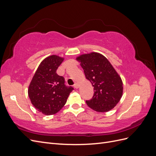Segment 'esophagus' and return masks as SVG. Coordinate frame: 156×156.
I'll return each instance as SVG.
<instances>
[{
	"label": "esophagus",
	"mask_w": 156,
	"mask_h": 156,
	"mask_svg": "<svg viewBox=\"0 0 156 156\" xmlns=\"http://www.w3.org/2000/svg\"><path fill=\"white\" fill-rule=\"evenodd\" d=\"M79 87V84L77 83H75V84H74V88H78Z\"/></svg>",
	"instance_id": "34e87169"
}]
</instances>
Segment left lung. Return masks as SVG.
<instances>
[{"label":"left lung","mask_w":156,"mask_h":156,"mask_svg":"<svg viewBox=\"0 0 156 156\" xmlns=\"http://www.w3.org/2000/svg\"><path fill=\"white\" fill-rule=\"evenodd\" d=\"M76 60L94 87V96L86 101L87 105L100 112L112 109L123 94V83L119 73L105 56L96 52L80 55Z\"/></svg>","instance_id":"obj_1"}]
</instances>
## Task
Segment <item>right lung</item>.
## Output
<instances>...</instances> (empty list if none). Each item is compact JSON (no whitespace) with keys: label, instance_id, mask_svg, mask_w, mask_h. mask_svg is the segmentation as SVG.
Here are the masks:
<instances>
[{"label":"right lung","instance_id":"1","mask_svg":"<svg viewBox=\"0 0 156 156\" xmlns=\"http://www.w3.org/2000/svg\"><path fill=\"white\" fill-rule=\"evenodd\" d=\"M64 58L51 55L42 60L28 89L32 104L45 115L56 114L62 108L73 88L65 85L64 78L56 73Z\"/></svg>","mask_w":156,"mask_h":156}]
</instances>
